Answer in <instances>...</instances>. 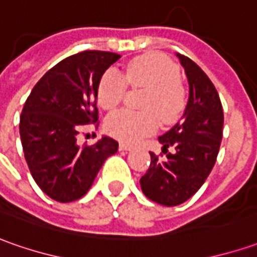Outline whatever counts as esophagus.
<instances>
[{
	"label": "esophagus",
	"instance_id": "esophagus-1",
	"mask_svg": "<svg viewBox=\"0 0 257 257\" xmlns=\"http://www.w3.org/2000/svg\"><path fill=\"white\" fill-rule=\"evenodd\" d=\"M132 148L129 145H125V144H119V151H122V152H128V151H131Z\"/></svg>",
	"mask_w": 257,
	"mask_h": 257
}]
</instances>
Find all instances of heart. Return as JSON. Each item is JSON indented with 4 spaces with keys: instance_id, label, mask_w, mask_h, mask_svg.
Segmentation results:
<instances>
[{
    "instance_id": "b5f03b06",
    "label": "heart",
    "mask_w": 257,
    "mask_h": 257,
    "mask_svg": "<svg viewBox=\"0 0 257 257\" xmlns=\"http://www.w3.org/2000/svg\"><path fill=\"white\" fill-rule=\"evenodd\" d=\"M126 84L132 88H145L141 102L145 111L122 109L106 119L108 134L122 142L135 144L155 132L156 114L162 122L171 123L179 118L185 108L186 95L179 68L164 55L148 54L131 59L125 65L123 76L115 69L106 71L98 84V103L106 111L116 108L125 96Z\"/></svg>"
}]
</instances>
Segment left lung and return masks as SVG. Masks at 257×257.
<instances>
[{
  "label": "left lung",
  "mask_w": 257,
  "mask_h": 257,
  "mask_svg": "<svg viewBox=\"0 0 257 257\" xmlns=\"http://www.w3.org/2000/svg\"><path fill=\"white\" fill-rule=\"evenodd\" d=\"M189 82L183 119L159 142L166 158L151 154V165L141 178L146 198L164 206L181 205L205 183L216 162L223 135V109L215 85L190 58L176 54ZM168 147H173L172 154Z\"/></svg>",
  "instance_id": "8db88e82"
}]
</instances>
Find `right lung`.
I'll use <instances>...</instances> for the list:
<instances>
[{
	"label": "right lung",
	"mask_w": 257,
	"mask_h": 257,
	"mask_svg": "<svg viewBox=\"0 0 257 257\" xmlns=\"http://www.w3.org/2000/svg\"><path fill=\"white\" fill-rule=\"evenodd\" d=\"M120 58L82 51L49 69L27 98L20 118L24 155L34 181L57 202L82 198L118 142L103 137L79 146L81 125H98L96 91L103 72Z\"/></svg>",
	"instance_id": "1"
}]
</instances>
